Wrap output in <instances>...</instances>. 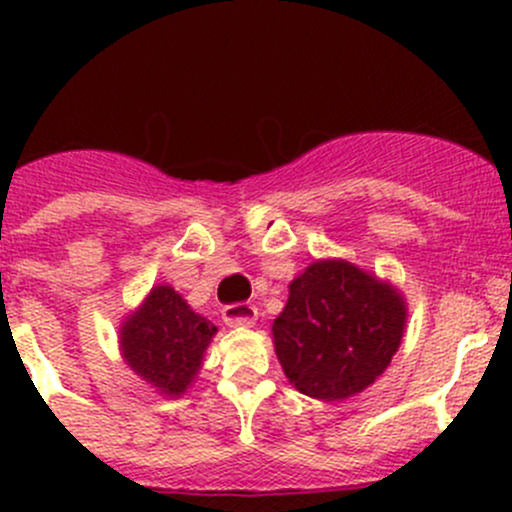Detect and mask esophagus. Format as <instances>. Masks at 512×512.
Masks as SVG:
<instances>
[{"instance_id":"esophagus-1","label":"esophagus","mask_w":512,"mask_h":512,"mask_svg":"<svg viewBox=\"0 0 512 512\" xmlns=\"http://www.w3.org/2000/svg\"><path fill=\"white\" fill-rule=\"evenodd\" d=\"M223 319L227 327H252L257 319V307L250 302H237L223 307Z\"/></svg>"}]
</instances>
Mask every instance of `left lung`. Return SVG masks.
Returning <instances> with one entry per match:
<instances>
[{
	"label": "left lung",
	"instance_id": "left-lung-1",
	"mask_svg": "<svg viewBox=\"0 0 512 512\" xmlns=\"http://www.w3.org/2000/svg\"><path fill=\"white\" fill-rule=\"evenodd\" d=\"M404 327L399 289L347 260H317L289 285L272 342L294 389L342 401L384 374Z\"/></svg>",
	"mask_w": 512,
	"mask_h": 512
}]
</instances>
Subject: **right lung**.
I'll list each match as a JSON object with an SVG mask.
<instances>
[{
  "mask_svg": "<svg viewBox=\"0 0 512 512\" xmlns=\"http://www.w3.org/2000/svg\"><path fill=\"white\" fill-rule=\"evenodd\" d=\"M215 327L195 314L168 285H156L146 302L121 324V354L126 364L156 386L160 394L180 396L200 371Z\"/></svg>",
  "mask_w": 512,
  "mask_h": 512,
  "instance_id": "obj_1",
  "label": "right lung"
}]
</instances>
